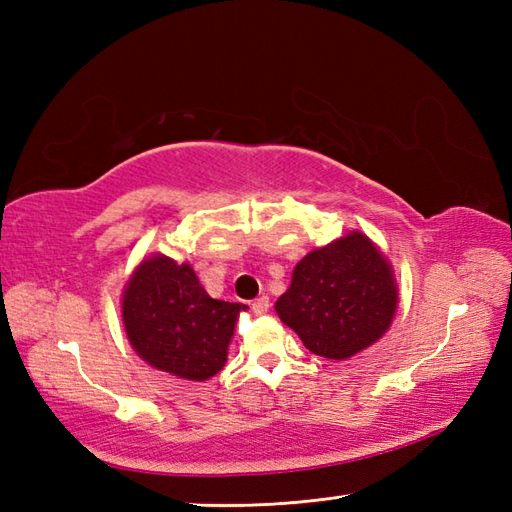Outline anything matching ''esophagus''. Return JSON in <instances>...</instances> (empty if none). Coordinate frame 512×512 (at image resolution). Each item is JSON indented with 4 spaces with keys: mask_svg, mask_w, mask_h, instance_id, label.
<instances>
[{
    "mask_svg": "<svg viewBox=\"0 0 512 512\" xmlns=\"http://www.w3.org/2000/svg\"><path fill=\"white\" fill-rule=\"evenodd\" d=\"M250 308H253V312L255 314H266L268 312V308H270V301H268V297H257V299H253V303H250Z\"/></svg>",
    "mask_w": 512,
    "mask_h": 512,
    "instance_id": "esophagus-1",
    "label": "esophagus"
}]
</instances>
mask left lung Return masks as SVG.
<instances>
[{
  "instance_id": "1",
  "label": "left lung",
  "mask_w": 512,
  "mask_h": 512,
  "mask_svg": "<svg viewBox=\"0 0 512 512\" xmlns=\"http://www.w3.org/2000/svg\"><path fill=\"white\" fill-rule=\"evenodd\" d=\"M396 308L394 268L363 231L310 250L275 303L303 345L332 361H347L383 339Z\"/></svg>"
}]
</instances>
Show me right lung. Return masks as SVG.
<instances>
[{
    "mask_svg": "<svg viewBox=\"0 0 512 512\" xmlns=\"http://www.w3.org/2000/svg\"><path fill=\"white\" fill-rule=\"evenodd\" d=\"M242 303L209 297L189 262L162 253L143 257L123 288L129 345L147 365L202 383L226 365Z\"/></svg>",
    "mask_w": 512,
    "mask_h": 512,
    "instance_id": "right-lung-1",
    "label": "right lung"
}]
</instances>
